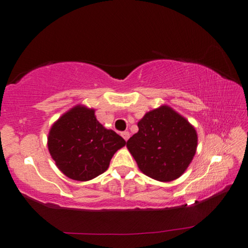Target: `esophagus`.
<instances>
[{"instance_id":"1","label":"esophagus","mask_w":248,"mask_h":248,"mask_svg":"<svg viewBox=\"0 0 248 248\" xmlns=\"http://www.w3.org/2000/svg\"><path fill=\"white\" fill-rule=\"evenodd\" d=\"M122 136H123V139H124L125 140H127L129 139V132H127V131L122 132Z\"/></svg>"}]
</instances>
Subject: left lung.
<instances>
[{"mask_svg":"<svg viewBox=\"0 0 248 248\" xmlns=\"http://www.w3.org/2000/svg\"><path fill=\"white\" fill-rule=\"evenodd\" d=\"M137 126L139 132L126 146L140 171L164 182L179 178L197 151L198 136L192 125L164 105L146 113Z\"/></svg>","mask_w":248,"mask_h":248,"instance_id":"obj_1","label":"left lung"}]
</instances>
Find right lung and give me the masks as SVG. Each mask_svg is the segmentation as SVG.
<instances>
[{
  "mask_svg": "<svg viewBox=\"0 0 248 248\" xmlns=\"http://www.w3.org/2000/svg\"><path fill=\"white\" fill-rule=\"evenodd\" d=\"M125 144L123 137L99 123L94 109L80 105L60 117L48 135V149L57 167L78 181L103 173Z\"/></svg>",
  "mask_w": 248,
  "mask_h": 248,
  "instance_id": "right-lung-1",
  "label": "right lung"
}]
</instances>
